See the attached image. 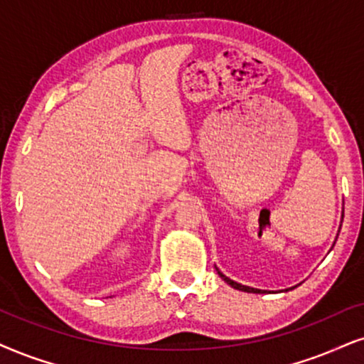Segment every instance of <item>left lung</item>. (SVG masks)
Segmentation results:
<instances>
[{
    "label": "left lung",
    "instance_id": "8db88e82",
    "mask_svg": "<svg viewBox=\"0 0 364 364\" xmlns=\"http://www.w3.org/2000/svg\"><path fill=\"white\" fill-rule=\"evenodd\" d=\"M343 218H344V213H343ZM343 223V221H341ZM341 230V228H339ZM339 232V231H338ZM216 272H218V275L223 278L224 282H226L228 285H231L232 289H236V290H241V291H248V294H267V290H262V289H253V287H246V285H241V284H237V282H235V280H231V278H228L226 275H224V273H221V270H219V268L216 267ZM291 289H295V287H290V289H287V290H291ZM285 290V291H287Z\"/></svg>",
    "mask_w": 364,
    "mask_h": 364
}]
</instances>
